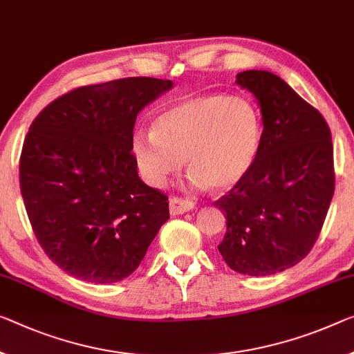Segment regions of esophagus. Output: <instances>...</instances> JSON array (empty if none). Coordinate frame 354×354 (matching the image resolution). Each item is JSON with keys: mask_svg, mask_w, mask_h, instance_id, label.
<instances>
[{"mask_svg": "<svg viewBox=\"0 0 354 354\" xmlns=\"http://www.w3.org/2000/svg\"><path fill=\"white\" fill-rule=\"evenodd\" d=\"M194 207L193 201H189L187 198H178V196H172L169 199V212L171 215H182L185 212H189Z\"/></svg>", "mask_w": 354, "mask_h": 354, "instance_id": "obj_1", "label": "esophagus"}]
</instances>
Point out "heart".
Here are the masks:
<instances>
[{"label": "heart", "mask_w": 354, "mask_h": 354, "mask_svg": "<svg viewBox=\"0 0 354 354\" xmlns=\"http://www.w3.org/2000/svg\"><path fill=\"white\" fill-rule=\"evenodd\" d=\"M263 142V118L245 97L209 93L185 97L131 138L138 171L162 187L187 160L194 187L231 189L248 176Z\"/></svg>", "instance_id": "1"}]
</instances>
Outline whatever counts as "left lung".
Returning <instances> with one entry per match:
<instances>
[{"label": "left lung", "mask_w": 354, "mask_h": 354, "mask_svg": "<svg viewBox=\"0 0 354 354\" xmlns=\"http://www.w3.org/2000/svg\"><path fill=\"white\" fill-rule=\"evenodd\" d=\"M236 84L257 97L263 142L243 180L214 205L225 212L223 259L243 275H274L296 266L317 242L334 194L328 123L279 75L243 71Z\"/></svg>", "instance_id": "obj_1"}]
</instances>
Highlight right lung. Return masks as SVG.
Wrapping results in <instances>:
<instances>
[{
  "mask_svg": "<svg viewBox=\"0 0 354 354\" xmlns=\"http://www.w3.org/2000/svg\"><path fill=\"white\" fill-rule=\"evenodd\" d=\"M172 85L128 77L80 86L31 123L21 198L39 245L75 279H127L169 220L167 196L139 178L131 138L138 113Z\"/></svg>",
  "mask_w": 354,
  "mask_h": 354,
  "instance_id": "1",
  "label": "right lung"
}]
</instances>
